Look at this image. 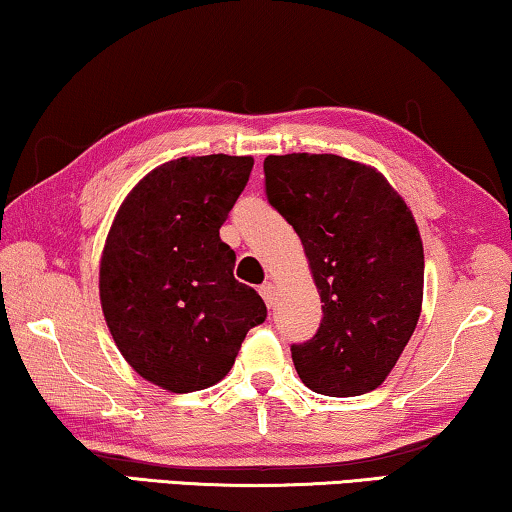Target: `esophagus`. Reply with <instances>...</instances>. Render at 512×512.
Listing matches in <instances>:
<instances>
[{
	"instance_id": "obj_1",
	"label": "esophagus",
	"mask_w": 512,
	"mask_h": 512,
	"mask_svg": "<svg viewBox=\"0 0 512 512\" xmlns=\"http://www.w3.org/2000/svg\"><path fill=\"white\" fill-rule=\"evenodd\" d=\"M258 293H261V298L265 300V305H268V307L274 305V295H277V291H274V284H270V281H265V284L258 288Z\"/></svg>"
}]
</instances>
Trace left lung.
Segmentation results:
<instances>
[{"instance_id":"obj_1","label":"left lung","mask_w":512,"mask_h":512,"mask_svg":"<svg viewBox=\"0 0 512 512\" xmlns=\"http://www.w3.org/2000/svg\"><path fill=\"white\" fill-rule=\"evenodd\" d=\"M268 203L300 235L321 293V328L293 344L309 390H376L416 330L425 254L416 219L379 170L337 154H270Z\"/></svg>"}]
</instances>
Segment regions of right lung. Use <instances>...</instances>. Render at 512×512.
<instances>
[{
    "label": "right lung",
    "instance_id": "1",
    "mask_svg": "<svg viewBox=\"0 0 512 512\" xmlns=\"http://www.w3.org/2000/svg\"><path fill=\"white\" fill-rule=\"evenodd\" d=\"M251 157H182L147 173L115 214L99 268L101 309L124 360L159 388L194 392L231 372L268 316L233 277L219 228L247 187Z\"/></svg>",
    "mask_w": 512,
    "mask_h": 512
}]
</instances>
